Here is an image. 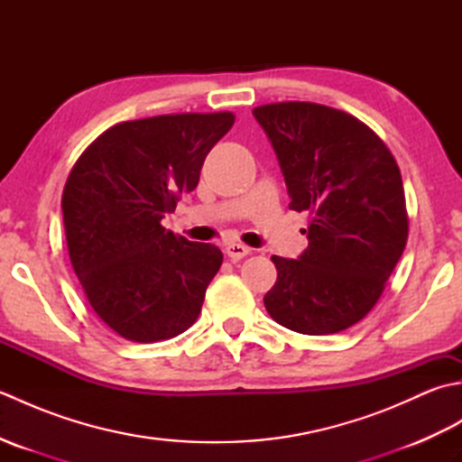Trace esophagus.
<instances>
[{"instance_id": "1", "label": "esophagus", "mask_w": 462, "mask_h": 462, "mask_svg": "<svg viewBox=\"0 0 462 462\" xmlns=\"http://www.w3.org/2000/svg\"><path fill=\"white\" fill-rule=\"evenodd\" d=\"M224 252H226V256H228L232 262H238V260H242L244 256H248V254L252 252L248 246H244V244H226V248H224Z\"/></svg>"}]
</instances>
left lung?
I'll use <instances>...</instances> for the list:
<instances>
[{"instance_id": "8db88e82", "label": "left lung", "mask_w": 462, "mask_h": 462, "mask_svg": "<svg viewBox=\"0 0 462 462\" xmlns=\"http://www.w3.org/2000/svg\"><path fill=\"white\" fill-rule=\"evenodd\" d=\"M278 154L290 208L310 214L300 260L272 256L263 296L280 326L328 336L375 306L409 236L403 180L387 144L349 113L288 101L254 109Z\"/></svg>"}]
</instances>
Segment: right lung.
Masks as SVG:
<instances>
[{
    "label": "right lung",
    "instance_id": "add662e5",
    "mask_svg": "<svg viewBox=\"0 0 462 462\" xmlns=\"http://www.w3.org/2000/svg\"><path fill=\"white\" fill-rule=\"evenodd\" d=\"M234 113L125 121L87 146L67 176L61 208L71 266L93 311L129 341L176 337L196 321L222 266L214 244L162 226L200 180Z\"/></svg>",
    "mask_w": 462,
    "mask_h": 462
}]
</instances>
